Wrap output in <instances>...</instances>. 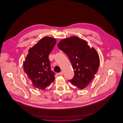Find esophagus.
<instances>
[{
	"mask_svg": "<svg viewBox=\"0 0 123 123\" xmlns=\"http://www.w3.org/2000/svg\"><path fill=\"white\" fill-rule=\"evenodd\" d=\"M59 74L60 75H63V72L62 71V72H61L60 73H59Z\"/></svg>",
	"mask_w": 123,
	"mask_h": 123,
	"instance_id": "obj_1",
	"label": "esophagus"
}]
</instances>
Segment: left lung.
Instances as JSON below:
<instances>
[{"label": "left lung", "mask_w": 123, "mask_h": 123, "mask_svg": "<svg viewBox=\"0 0 123 123\" xmlns=\"http://www.w3.org/2000/svg\"><path fill=\"white\" fill-rule=\"evenodd\" d=\"M58 47L69 57L75 72L74 78L69 81L83 89L91 82L98 69V54L94 48H90L85 40L77 36L62 40Z\"/></svg>", "instance_id": "1"}]
</instances>
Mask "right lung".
Here are the masks:
<instances>
[{"mask_svg":"<svg viewBox=\"0 0 123 123\" xmlns=\"http://www.w3.org/2000/svg\"><path fill=\"white\" fill-rule=\"evenodd\" d=\"M55 38L45 37L29 50L23 63V68L36 89L43 90L55 80L48 56L56 43Z\"/></svg>","mask_w":123,"mask_h":123,"instance_id":"right-lung-1","label":"right lung"}]
</instances>
